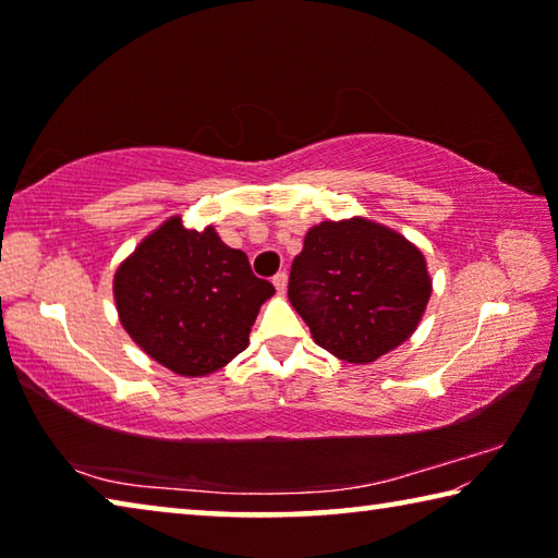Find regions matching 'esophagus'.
<instances>
[{
    "mask_svg": "<svg viewBox=\"0 0 558 558\" xmlns=\"http://www.w3.org/2000/svg\"><path fill=\"white\" fill-rule=\"evenodd\" d=\"M272 286H276L278 295H286V290H288V276H286V272H278V276L272 278Z\"/></svg>",
    "mask_w": 558,
    "mask_h": 558,
    "instance_id": "1",
    "label": "esophagus"
}]
</instances>
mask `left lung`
Returning a JSON list of instances; mask_svg holds the SVG:
<instances>
[{"label": "left lung", "instance_id": "left-lung-1", "mask_svg": "<svg viewBox=\"0 0 558 558\" xmlns=\"http://www.w3.org/2000/svg\"><path fill=\"white\" fill-rule=\"evenodd\" d=\"M433 292L418 245L364 216L323 221L292 260L288 298L315 344L369 364L403 344Z\"/></svg>", "mask_w": 558, "mask_h": 558}]
</instances>
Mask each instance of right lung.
Here are the masks:
<instances>
[{"label":"right lung","instance_id":"1","mask_svg":"<svg viewBox=\"0 0 558 558\" xmlns=\"http://www.w3.org/2000/svg\"><path fill=\"white\" fill-rule=\"evenodd\" d=\"M276 295L248 256L214 226L186 229L169 216L120 263L112 278L120 325L132 342L179 376H209L248 347L263 302Z\"/></svg>","mask_w":558,"mask_h":558}]
</instances>
